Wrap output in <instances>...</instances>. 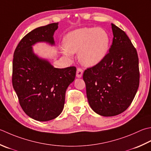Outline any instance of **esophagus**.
<instances>
[{"label": "esophagus", "instance_id": "34e87169", "mask_svg": "<svg viewBox=\"0 0 151 151\" xmlns=\"http://www.w3.org/2000/svg\"><path fill=\"white\" fill-rule=\"evenodd\" d=\"M83 75V70L81 68H78L77 70H76V77L77 78H81Z\"/></svg>", "mask_w": 151, "mask_h": 151}]
</instances>
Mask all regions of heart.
<instances>
[{"instance_id": "obj_1", "label": "heart", "mask_w": 151, "mask_h": 151, "mask_svg": "<svg viewBox=\"0 0 151 151\" xmlns=\"http://www.w3.org/2000/svg\"><path fill=\"white\" fill-rule=\"evenodd\" d=\"M65 55L78 52L82 64L93 67L103 60L108 52L110 36L105 29L98 27H84L68 33L64 39Z\"/></svg>"}]
</instances>
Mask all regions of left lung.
I'll list each match as a JSON object with an SVG mask.
<instances>
[{
  "label": "left lung",
  "mask_w": 151,
  "mask_h": 151,
  "mask_svg": "<svg viewBox=\"0 0 151 151\" xmlns=\"http://www.w3.org/2000/svg\"><path fill=\"white\" fill-rule=\"evenodd\" d=\"M113 44L103 60L83 74L88 103L101 116H113L125 111L139 84L136 49L126 32L111 23Z\"/></svg>",
  "instance_id": "left-lung-1"
}]
</instances>
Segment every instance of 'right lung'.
<instances>
[{
    "label": "right lung",
    "mask_w": 151,
    "mask_h": 151,
    "mask_svg": "<svg viewBox=\"0 0 151 151\" xmlns=\"http://www.w3.org/2000/svg\"><path fill=\"white\" fill-rule=\"evenodd\" d=\"M58 28V23H54L35 29L21 40L14 54L12 84L19 104L27 115L40 122L61 113L66 90L76 76L75 67L55 68L33 52L38 42L54 46Z\"/></svg>",
    "instance_id": "add662e5"
}]
</instances>
